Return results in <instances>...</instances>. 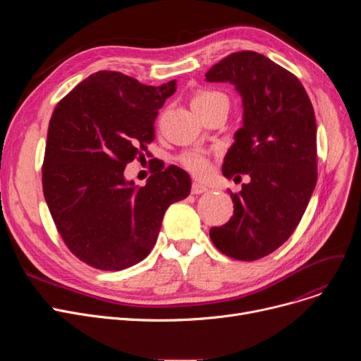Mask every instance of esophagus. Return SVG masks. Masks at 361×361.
Returning a JSON list of instances; mask_svg holds the SVG:
<instances>
[{
  "label": "esophagus",
  "instance_id": "obj_1",
  "mask_svg": "<svg viewBox=\"0 0 361 361\" xmlns=\"http://www.w3.org/2000/svg\"><path fill=\"white\" fill-rule=\"evenodd\" d=\"M207 192V187L200 184V183H193L192 185V193L193 195H202V193H206Z\"/></svg>",
  "mask_w": 361,
  "mask_h": 361
}]
</instances>
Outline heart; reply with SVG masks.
Masks as SVG:
<instances>
[{"label": "heart", "instance_id": "heart-1", "mask_svg": "<svg viewBox=\"0 0 361 361\" xmlns=\"http://www.w3.org/2000/svg\"><path fill=\"white\" fill-rule=\"evenodd\" d=\"M215 98H225L222 93L219 92H214V90H204L197 93L196 97L193 98L192 105H197V104H203L207 101H212ZM178 161L181 162V165L190 171L192 174L197 176V177H206L209 174L211 171V161L209 157L204 150L200 149H190V150H185L180 155Z\"/></svg>", "mask_w": 361, "mask_h": 361}]
</instances>
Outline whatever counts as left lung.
<instances>
[{
    "label": "left lung",
    "mask_w": 361,
    "mask_h": 361,
    "mask_svg": "<svg viewBox=\"0 0 361 361\" xmlns=\"http://www.w3.org/2000/svg\"><path fill=\"white\" fill-rule=\"evenodd\" d=\"M206 82H228L240 93L243 126L224 158L222 174L250 177L240 193H230L231 219L209 235L224 255L256 260L290 238L314 190V111L295 75L255 51L225 56L206 73Z\"/></svg>",
    "instance_id": "left-lung-1"
}]
</instances>
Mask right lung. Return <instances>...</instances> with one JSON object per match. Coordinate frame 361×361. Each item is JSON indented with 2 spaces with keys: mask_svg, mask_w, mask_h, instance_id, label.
<instances>
[{
  "mask_svg": "<svg viewBox=\"0 0 361 361\" xmlns=\"http://www.w3.org/2000/svg\"><path fill=\"white\" fill-rule=\"evenodd\" d=\"M176 89V80L155 87L104 70L52 112L44 196L70 252L93 268L121 271L143 260L168 206L190 195L192 180L176 165L157 166L143 187L124 177L126 165L154 142L158 111Z\"/></svg>",
  "mask_w": 361,
  "mask_h": 361,
  "instance_id": "add662e5",
  "label": "right lung"
}]
</instances>
